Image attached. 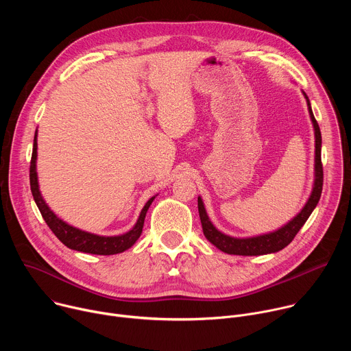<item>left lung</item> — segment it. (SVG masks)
Returning <instances> with one entry per match:
<instances>
[{"mask_svg":"<svg viewBox=\"0 0 351 351\" xmlns=\"http://www.w3.org/2000/svg\"><path fill=\"white\" fill-rule=\"evenodd\" d=\"M304 95H306V93H304ZM306 98H307V106H308V111L311 115V121H313V125L315 129V183H314V189H313L311 197L308 198L307 204L304 206L302 213H300L287 225H285L283 228H280L276 232L257 236V237L236 239V237L226 236V234L221 233L218 229H215V226L211 223V221L206 213L202 198L198 197V214H199V219H202L204 236L215 247H218L221 252L228 253V254H234V256H263V254L276 253V252H279V250L285 248L287 244H290V241L295 237L298 230L303 228V225L306 223V221L308 219V217L317 207L319 198H321L322 186H324V169H322V161H321L322 138H321V130H319L318 122L314 118V114L311 110L310 99L307 95H306Z\"/></svg>","mask_w":351,"mask_h":351,"instance_id":"left-lung-1","label":"left lung"}]
</instances>
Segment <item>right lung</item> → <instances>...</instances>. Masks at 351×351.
<instances>
[{
  "mask_svg": "<svg viewBox=\"0 0 351 351\" xmlns=\"http://www.w3.org/2000/svg\"><path fill=\"white\" fill-rule=\"evenodd\" d=\"M36 157H37V130L34 134V143H33V153H32V160H30V190L33 194L34 202L41 213V217L44 218L45 223L48 228L53 230V233L58 237L60 241H62L66 247L76 250V252L82 253H88V254H98V256H112L125 252L129 247H132L136 240L140 237L143 225H144V218L147 214L148 207L152 206L153 198H149L144 208L140 213V217L137 219V223L132 230H129L125 234L121 236H114V237H104V236H97L91 234L83 230H79L60 218L56 217V214L47 207L44 203V199L40 194L38 190V183H37V173H36Z\"/></svg>",
  "mask_w": 351,
  "mask_h": 351,
  "instance_id": "obj_1",
  "label": "right lung"
}]
</instances>
